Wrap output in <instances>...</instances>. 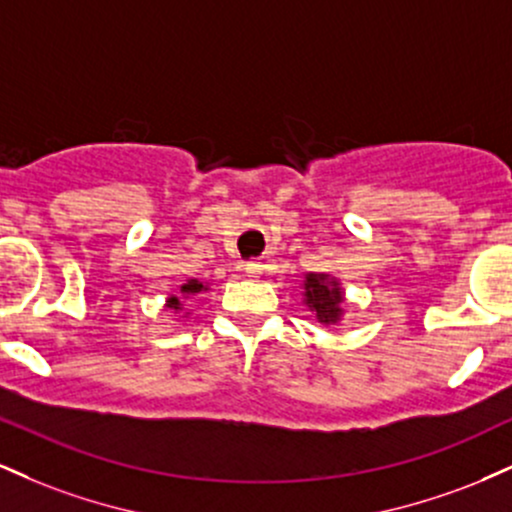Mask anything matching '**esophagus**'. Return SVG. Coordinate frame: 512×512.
<instances>
[{"label": "esophagus", "instance_id": "1", "mask_svg": "<svg viewBox=\"0 0 512 512\" xmlns=\"http://www.w3.org/2000/svg\"><path fill=\"white\" fill-rule=\"evenodd\" d=\"M245 274H248V276H260L262 274V264L257 262V260L245 262Z\"/></svg>", "mask_w": 512, "mask_h": 512}]
</instances>
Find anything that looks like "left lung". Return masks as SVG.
I'll use <instances>...</instances> for the list:
<instances>
[{"label":"left lung","instance_id":"8db88e82","mask_svg":"<svg viewBox=\"0 0 512 512\" xmlns=\"http://www.w3.org/2000/svg\"><path fill=\"white\" fill-rule=\"evenodd\" d=\"M305 303L317 320L330 325L342 317L344 293L337 281L327 279V274H308L305 276Z\"/></svg>","mask_w":512,"mask_h":512}]
</instances>
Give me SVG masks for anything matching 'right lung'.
<instances>
[{"label":"right lung","instance_id":"right-lung-1","mask_svg":"<svg viewBox=\"0 0 512 512\" xmlns=\"http://www.w3.org/2000/svg\"><path fill=\"white\" fill-rule=\"evenodd\" d=\"M180 291L182 293H187V296H195V293H199V291H207L204 289V284H199V281H187V284H182L180 286ZM168 308H173V310H180V298H168Z\"/></svg>","mask_w":512,"mask_h":512}]
</instances>
